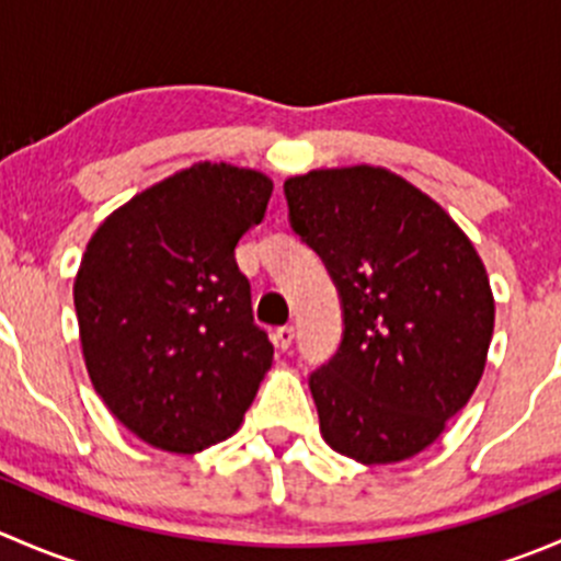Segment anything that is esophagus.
Segmentation results:
<instances>
[{
	"instance_id": "34e87169",
	"label": "esophagus",
	"mask_w": 561,
	"mask_h": 561,
	"mask_svg": "<svg viewBox=\"0 0 561 561\" xmlns=\"http://www.w3.org/2000/svg\"><path fill=\"white\" fill-rule=\"evenodd\" d=\"M293 336H296V333H293V325H282V328H276V333H274V344L279 350H287L293 344Z\"/></svg>"
}]
</instances>
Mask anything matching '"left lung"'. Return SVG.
Segmentation results:
<instances>
[{
    "instance_id": "left-lung-1",
    "label": "left lung",
    "mask_w": 561,
    "mask_h": 561,
    "mask_svg": "<svg viewBox=\"0 0 561 561\" xmlns=\"http://www.w3.org/2000/svg\"><path fill=\"white\" fill-rule=\"evenodd\" d=\"M293 230L325 260L344 309L339 353L309 377L322 439L360 463L437 443L483 377L494 293L437 201L380 165L285 181Z\"/></svg>"
}]
</instances>
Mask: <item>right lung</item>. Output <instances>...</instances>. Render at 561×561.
Masks as SVG:
<instances>
[{"instance_id":"obj_1","label":"right lung","mask_w":561,"mask_h":561,"mask_svg":"<svg viewBox=\"0 0 561 561\" xmlns=\"http://www.w3.org/2000/svg\"><path fill=\"white\" fill-rule=\"evenodd\" d=\"M274 181L195 162L107 214L72 285L89 380L151 448L201 454L239 432L274 344L252 320L236 244Z\"/></svg>"}]
</instances>
